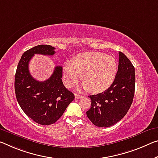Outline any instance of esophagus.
Wrapping results in <instances>:
<instances>
[{
	"mask_svg": "<svg viewBox=\"0 0 158 158\" xmlns=\"http://www.w3.org/2000/svg\"><path fill=\"white\" fill-rule=\"evenodd\" d=\"M82 97H83V96H81V95H79V94H74V98L75 99H79Z\"/></svg>",
	"mask_w": 158,
	"mask_h": 158,
	"instance_id": "obj_1",
	"label": "esophagus"
}]
</instances>
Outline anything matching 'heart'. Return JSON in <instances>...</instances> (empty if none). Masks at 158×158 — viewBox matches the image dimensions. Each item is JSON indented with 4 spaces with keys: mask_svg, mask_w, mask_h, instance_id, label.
<instances>
[{
    "mask_svg": "<svg viewBox=\"0 0 158 158\" xmlns=\"http://www.w3.org/2000/svg\"><path fill=\"white\" fill-rule=\"evenodd\" d=\"M117 69V62L112 56L100 52H85L77 55L74 61L65 62L62 67L63 80L67 86L71 87L83 74L81 87L97 94L111 86Z\"/></svg>",
    "mask_w": 158,
    "mask_h": 158,
    "instance_id": "1",
    "label": "heart"
}]
</instances>
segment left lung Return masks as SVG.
I'll return each mask as SVG.
<instances>
[{
	"instance_id": "left-lung-1",
	"label": "left lung",
	"mask_w": 158,
	"mask_h": 158,
	"mask_svg": "<svg viewBox=\"0 0 158 158\" xmlns=\"http://www.w3.org/2000/svg\"><path fill=\"white\" fill-rule=\"evenodd\" d=\"M135 69L124 53L119 52V65L113 83L102 93L89 96L91 107L88 118L99 127H109L126 115L133 102L135 91Z\"/></svg>"
}]
</instances>
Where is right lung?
<instances>
[{"instance_id": "right-lung-1", "label": "right lung", "mask_w": 158, "mask_h": 158, "mask_svg": "<svg viewBox=\"0 0 158 158\" xmlns=\"http://www.w3.org/2000/svg\"><path fill=\"white\" fill-rule=\"evenodd\" d=\"M55 48L39 45L24 52L17 67L15 91L22 110L35 122L50 125L56 122L73 101V93L64 87L62 81V67L56 66L48 79L37 81L30 74L29 63L34 54L52 56Z\"/></svg>"}]
</instances>
